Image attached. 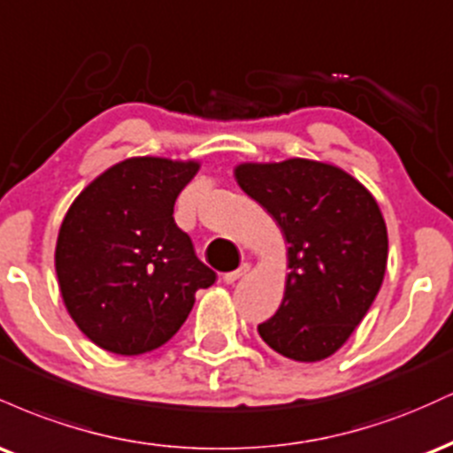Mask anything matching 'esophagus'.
I'll return each instance as SVG.
<instances>
[{"label": "esophagus", "mask_w": 453, "mask_h": 453, "mask_svg": "<svg viewBox=\"0 0 453 453\" xmlns=\"http://www.w3.org/2000/svg\"><path fill=\"white\" fill-rule=\"evenodd\" d=\"M249 270H251V266H249V264L244 262V264H241V266H238L236 270H232V273L223 274V280H226V283H230V285L236 283V280H241V279L244 277V274L249 273Z\"/></svg>", "instance_id": "34e87169"}]
</instances>
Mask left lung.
<instances>
[{"mask_svg": "<svg viewBox=\"0 0 453 453\" xmlns=\"http://www.w3.org/2000/svg\"><path fill=\"white\" fill-rule=\"evenodd\" d=\"M234 176L289 244L283 303L257 326L259 336L289 360H326L345 345L383 283L388 230L377 200L324 161L241 164Z\"/></svg>", "mask_w": 453, "mask_h": 453, "instance_id": "8db88e82", "label": "left lung"}]
</instances>
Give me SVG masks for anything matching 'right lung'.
Returning <instances> with one entry per match:
<instances>
[{"mask_svg": "<svg viewBox=\"0 0 453 453\" xmlns=\"http://www.w3.org/2000/svg\"><path fill=\"white\" fill-rule=\"evenodd\" d=\"M197 161L129 157L78 194L55 247L64 304L97 347L138 356L168 342L217 274L174 223Z\"/></svg>", "mask_w": 453, "mask_h": 453, "instance_id": "1", "label": "right lung"}]
</instances>
